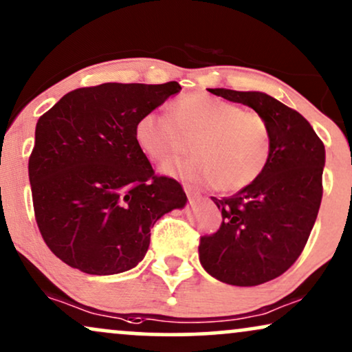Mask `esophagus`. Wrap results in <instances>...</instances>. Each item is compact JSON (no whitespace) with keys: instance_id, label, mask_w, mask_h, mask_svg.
I'll list each match as a JSON object with an SVG mask.
<instances>
[{"instance_id":"34e87169","label":"esophagus","mask_w":352,"mask_h":352,"mask_svg":"<svg viewBox=\"0 0 352 352\" xmlns=\"http://www.w3.org/2000/svg\"><path fill=\"white\" fill-rule=\"evenodd\" d=\"M184 190H185L186 197H188L190 201H195V199L199 198V191H198L197 186H193L190 184H184Z\"/></svg>"}]
</instances>
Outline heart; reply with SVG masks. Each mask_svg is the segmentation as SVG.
Here are the masks:
<instances>
[{"label": "heart", "instance_id": "heart-1", "mask_svg": "<svg viewBox=\"0 0 352 352\" xmlns=\"http://www.w3.org/2000/svg\"><path fill=\"white\" fill-rule=\"evenodd\" d=\"M133 135L138 148L154 162L180 154L190 141L193 153L162 170L219 191H239L260 179L273 149L270 122L256 110L193 92L170 104V117L157 110L141 113Z\"/></svg>", "mask_w": 352, "mask_h": 352}]
</instances>
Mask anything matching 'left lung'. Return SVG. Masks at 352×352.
<instances>
[{
    "label": "left lung",
    "instance_id": "1",
    "mask_svg": "<svg viewBox=\"0 0 352 352\" xmlns=\"http://www.w3.org/2000/svg\"><path fill=\"white\" fill-rule=\"evenodd\" d=\"M214 96L265 115L273 149L255 184L217 199L222 222L199 239V261L216 279L258 286L278 278L304 250L322 203L324 146L310 123L263 92L209 89Z\"/></svg>",
    "mask_w": 352,
    "mask_h": 352
}]
</instances>
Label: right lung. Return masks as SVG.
Returning <instances> with one entry per match:
<instances>
[{
	"label": "right lung",
	"instance_id": "obj_1",
	"mask_svg": "<svg viewBox=\"0 0 352 352\" xmlns=\"http://www.w3.org/2000/svg\"><path fill=\"white\" fill-rule=\"evenodd\" d=\"M180 89L177 81L79 87L38 118L29 157L34 214L47 247L71 268L99 276L135 268L154 222L186 203L133 135L141 113Z\"/></svg>",
	"mask_w": 352,
	"mask_h": 352
}]
</instances>
